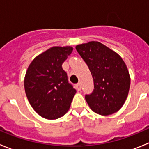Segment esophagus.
<instances>
[{
    "instance_id": "34e87169",
    "label": "esophagus",
    "mask_w": 149,
    "mask_h": 149,
    "mask_svg": "<svg viewBox=\"0 0 149 149\" xmlns=\"http://www.w3.org/2000/svg\"><path fill=\"white\" fill-rule=\"evenodd\" d=\"M76 89H77L78 91H80L81 89V85L80 83H78V84H76Z\"/></svg>"
}]
</instances>
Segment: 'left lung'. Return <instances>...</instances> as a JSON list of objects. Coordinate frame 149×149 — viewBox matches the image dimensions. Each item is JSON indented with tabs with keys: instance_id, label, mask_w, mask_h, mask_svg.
I'll list each match as a JSON object with an SVG mask.
<instances>
[{
	"instance_id": "8db88e82",
	"label": "left lung",
	"mask_w": 149,
	"mask_h": 149,
	"mask_svg": "<svg viewBox=\"0 0 149 149\" xmlns=\"http://www.w3.org/2000/svg\"><path fill=\"white\" fill-rule=\"evenodd\" d=\"M76 50L86 63L94 82L93 93L85 95L93 111L110 115L123 106L131 78L121 56L98 42L78 45Z\"/></svg>"
}]
</instances>
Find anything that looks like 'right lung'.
<instances>
[{"label":"right lung","mask_w":149,"mask_h":149,"mask_svg":"<svg viewBox=\"0 0 149 149\" xmlns=\"http://www.w3.org/2000/svg\"><path fill=\"white\" fill-rule=\"evenodd\" d=\"M73 48L53 47L39 54L30 63L24 78V89L30 105L39 115L56 119L67 113L76 93L68 83L63 62Z\"/></svg>","instance_id":"obj_1"}]
</instances>
